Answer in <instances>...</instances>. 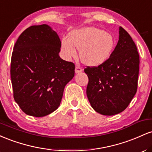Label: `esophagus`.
Segmentation results:
<instances>
[{
  "mask_svg": "<svg viewBox=\"0 0 152 152\" xmlns=\"http://www.w3.org/2000/svg\"><path fill=\"white\" fill-rule=\"evenodd\" d=\"M82 70H83V69H82L79 66H76V69H75V72H76V74H78V73L81 72Z\"/></svg>",
  "mask_w": 152,
  "mask_h": 152,
  "instance_id": "1",
  "label": "esophagus"
}]
</instances>
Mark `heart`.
<instances>
[{"instance_id":"b5f03b06","label":"heart","mask_w":152,"mask_h":152,"mask_svg":"<svg viewBox=\"0 0 152 152\" xmlns=\"http://www.w3.org/2000/svg\"><path fill=\"white\" fill-rule=\"evenodd\" d=\"M115 46L114 37L109 33L94 27L75 30L69 38L61 41V50L65 58L69 59L77 56L76 49L80 50V58L84 64L98 66L105 63Z\"/></svg>"}]
</instances>
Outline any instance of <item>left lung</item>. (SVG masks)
<instances>
[{
  "label": "left lung",
  "mask_w": 152,
  "mask_h": 152,
  "mask_svg": "<svg viewBox=\"0 0 152 152\" xmlns=\"http://www.w3.org/2000/svg\"><path fill=\"white\" fill-rule=\"evenodd\" d=\"M139 55L130 35L119 27V38L110 57L98 66L84 69L86 94L96 112L112 116L124 111L137 93Z\"/></svg>",
  "instance_id": "1"
}]
</instances>
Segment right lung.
<instances>
[{
    "mask_svg": "<svg viewBox=\"0 0 152 152\" xmlns=\"http://www.w3.org/2000/svg\"><path fill=\"white\" fill-rule=\"evenodd\" d=\"M61 42L49 26H32L13 47L10 78L15 102L25 114L42 117L61 102L66 85L75 74L74 63L60 58Z\"/></svg>",
    "mask_w": 152,
    "mask_h": 152,
    "instance_id": "1",
    "label": "right lung"
}]
</instances>
